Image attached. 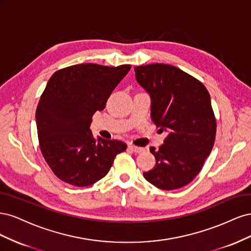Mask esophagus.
Returning <instances> with one entry per match:
<instances>
[{"label":"esophagus","mask_w":251,"mask_h":251,"mask_svg":"<svg viewBox=\"0 0 251 251\" xmlns=\"http://www.w3.org/2000/svg\"><path fill=\"white\" fill-rule=\"evenodd\" d=\"M128 149H130L132 151H134V153H141V151H143L142 148L133 146V144H131V146H128Z\"/></svg>","instance_id":"1"}]
</instances>
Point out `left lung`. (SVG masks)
<instances>
[{
  "instance_id": "obj_1",
  "label": "left lung",
  "mask_w": 251,
  "mask_h": 251,
  "mask_svg": "<svg viewBox=\"0 0 251 251\" xmlns=\"http://www.w3.org/2000/svg\"><path fill=\"white\" fill-rule=\"evenodd\" d=\"M134 70L151 96V120L169 133L158 150L150 148L156 164L143 177L165 191L183 187L200 173L215 143L217 121L208 91L171 65L151 64Z\"/></svg>"
}]
</instances>
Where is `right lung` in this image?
<instances>
[{"label": "right lung", "instance_id": "1", "mask_svg": "<svg viewBox=\"0 0 251 251\" xmlns=\"http://www.w3.org/2000/svg\"><path fill=\"white\" fill-rule=\"evenodd\" d=\"M130 69L131 65L80 64L54 72L48 80L35 119L41 151L58 179L74 186L92 185L126 150L120 140H96L90 124Z\"/></svg>", "mask_w": 251, "mask_h": 251}]
</instances>
